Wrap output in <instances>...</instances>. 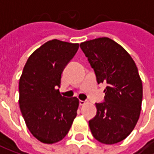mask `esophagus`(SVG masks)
Returning <instances> with one entry per match:
<instances>
[{
  "label": "esophagus",
  "instance_id": "obj_1",
  "mask_svg": "<svg viewBox=\"0 0 154 154\" xmlns=\"http://www.w3.org/2000/svg\"><path fill=\"white\" fill-rule=\"evenodd\" d=\"M85 103H86V102H85V101H82V100H80V101H79V104H80L81 106L85 105Z\"/></svg>",
  "mask_w": 154,
  "mask_h": 154
}]
</instances>
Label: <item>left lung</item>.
<instances>
[{
  "instance_id": "left-lung-1",
  "label": "left lung",
  "mask_w": 154,
  "mask_h": 154,
  "mask_svg": "<svg viewBox=\"0 0 154 154\" xmlns=\"http://www.w3.org/2000/svg\"><path fill=\"white\" fill-rule=\"evenodd\" d=\"M96 75L105 83L104 102L95 103L96 115L89 120L94 137L114 144L128 137L138 121L143 85L137 67L129 53L115 41L100 37L80 44Z\"/></svg>"
}]
</instances>
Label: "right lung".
<instances>
[{
  "mask_svg": "<svg viewBox=\"0 0 154 154\" xmlns=\"http://www.w3.org/2000/svg\"><path fill=\"white\" fill-rule=\"evenodd\" d=\"M78 44L48 41L28 58L19 78V108L31 134L44 143H54L69 133L79 100L60 94L61 74L75 56Z\"/></svg>",
  "mask_w": 154,
  "mask_h": 154,
  "instance_id": "1",
  "label": "right lung"
}]
</instances>
